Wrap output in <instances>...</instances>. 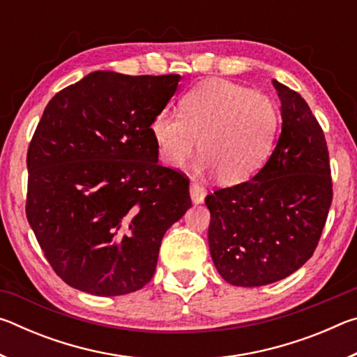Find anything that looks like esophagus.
Returning a JSON list of instances; mask_svg holds the SVG:
<instances>
[{
    "instance_id": "esophagus-1",
    "label": "esophagus",
    "mask_w": 357,
    "mask_h": 357,
    "mask_svg": "<svg viewBox=\"0 0 357 357\" xmlns=\"http://www.w3.org/2000/svg\"><path fill=\"white\" fill-rule=\"evenodd\" d=\"M204 197H206V189H204L202 183H198V181L193 179L190 183V198H192V202L195 204H200V203H203Z\"/></svg>"
}]
</instances>
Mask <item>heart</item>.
<instances>
[{
  "label": "heart",
  "mask_w": 357,
  "mask_h": 357,
  "mask_svg": "<svg viewBox=\"0 0 357 357\" xmlns=\"http://www.w3.org/2000/svg\"><path fill=\"white\" fill-rule=\"evenodd\" d=\"M279 123V110L268 96L227 80H208L181 98L179 114L157 113L149 134L164 167H183L198 143V170L215 172L223 184H239L268 162Z\"/></svg>",
  "instance_id": "obj_1"
}]
</instances>
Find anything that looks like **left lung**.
<instances>
[{
  "label": "left lung",
  "mask_w": 357,
  "mask_h": 357,
  "mask_svg": "<svg viewBox=\"0 0 357 357\" xmlns=\"http://www.w3.org/2000/svg\"><path fill=\"white\" fill-rule=\"evenodd\" d=\"M282 134L255 176L206 197L215 269L236 287H263L298 271L321 238L332 203L329 153L321 126L293 89L273 80Z\"/></svg>",
  "instance_id": "8db88e82"
}]
</instances>
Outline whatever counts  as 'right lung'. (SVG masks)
I'll return each mask as SVG.
<instances>
[{"label": "right lung", "instance_id": "add662e5", "mask_svg": "<svg viewBox=\"0 0 357 357\" xmlns=\"http://www.w3.org/2000/svg\"><path fill=\"white\" fill-rule=\"evenodd\" d=\"M179 78L96 70L45 107L26 155V217L72 288L94 296L143 288L165 231L192 206L189 178L157 164L149 134Z\"/></svg>", "mask_w": 357, "mask_h": 357}]
</instances>
